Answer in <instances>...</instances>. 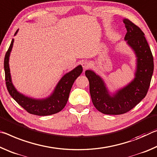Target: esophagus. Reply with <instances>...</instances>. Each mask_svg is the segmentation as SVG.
Wrapping results in <instances>:
<instances>
[{"label": "esophagus", "mask_w": 157, "mask_h": 157, "mask_svg": "<svg viewBox=\"0 0 157 157\" xmlns=\"http://www.w3.org/2000/svg\"><path fill=\"white\" fill-rule=\"evenodd\" d=\"M82 66H83V68L84 69H88V68L89 67V66H90L89 62H88L87 60L83 61V63H82Z\"/></svg>", "instance_id": "obj_1"}]
</instances>
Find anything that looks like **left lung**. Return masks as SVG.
<instances>
[{"label": "left lung", "instance_id": "8db88e82", "mask_svg": "<svg viewBox=\"0 0 157 157\" xmlns=\"http://www.w3.org/2000/svg\"><path fill=\"white\" fill-rule=\"evenodd\" d=\"M123 22L127 31L124 40L136 57L134 78L126 86L111 92L101 76L92 69L86 71L92 101L104 114H123L136 106L147 94L153 74V56L145 34L129 19H124Z\"/></svg>", "mask_w": 157, "mask_h": 157}]
</instances>
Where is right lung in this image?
<instances>
[{
	"instance_id": "1",
	"label": "right lung",
	"mask_w": 157,
	"mask_h": 157,
	"mask_svg": "<svg viewBox=\"0 0 157 157\" xmlns=\"http://www.w3.org/2000/svg\"><path fill=\"white\" fill-rule=\"evenodd\" d=\"M19 29L15 33L17 34ZM14 40L12 39L4 60V69L7 90L11 97L21 106L30 114L45 116L53 115L63 109L67 102L69 92L76 79L81 75L83 67L81 65L66 73L58 81L50 95L44 98H33L21 93L15 88L12 81L10 69V56L13 47Z\"/></svg>"
}]
</instances>
